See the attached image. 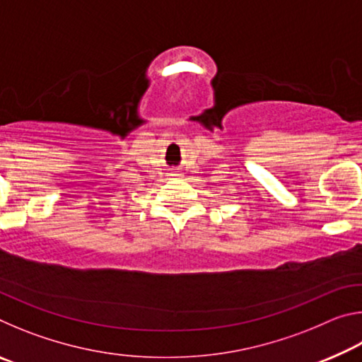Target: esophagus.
I'll use <instances>...</instances> for the list:
<instances>
[{
	"label": "esophagus",
	"instance_id": "obj_1",
	"mask_svg": "<svg viewBox=\"0 0 362 362\" xmlns=\"http://www.w3.org/2000/svg\"><path fill=\"white\" fill-rule=\"evenodd\" d=\"M177 175H179V174H177Z\"/></svg>",
	"mask_w": 362,
	"mask_h": 362
}]
</instances>
